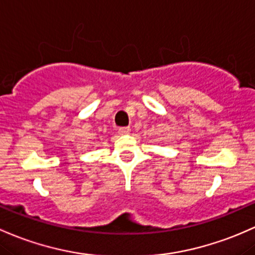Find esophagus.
Listing matches in <instances>:
<instances>
[{
  "mask_svg": "<svg viewBox=\"0 0 255 255\" xmlns=\"http://www.w3.org/2000/svg\"><path fill=\"white\" fill-rule=\"evenodd\" d=\"M130 132V128L129 127H122V128H119V133L120 135H127V134H129Z\"/></svg>",
  "mask_w": 255,
  "mask_h": 255,
  "instance_id": "34e87169",
  "label": "esophagus"
}]
</instances>
